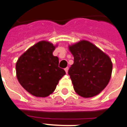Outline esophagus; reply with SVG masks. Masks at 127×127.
<instances>
[{
  "instance_id": "esophagus-1",
  "label": "esophagus",
  "mask_w": 127,
  "mask_h": 127,
  "mask_svg": "<svg viewBox=\"0 0 127 127\" xmlns=\"http://www.w3.org/2000/svg\"><path fill=\"white\" fill-rule=\"evenodd\" d=\"M64 70H65L66 73H68V67L65 68H64Z\"/></svg>"
}]
</instances>
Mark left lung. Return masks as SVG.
Listing matches in <instances>:
<instances>
[{"label":"left lung","mask_w":127,"mask_h":127,"mask_svg":"<svg viewBox=\"0 0 127 127\" xmlns=\"http://www.w3.org/2000/svg\"><path fill=\"white\" fill-rule=\"evenodd\" d=\"M68 48L74 63L68 73L75 92L85 98L97 95L111 79L113 63L110 57L87 40L69 45Z\"/></svg>","instance_id":"left-lung-1"}]
</instances>
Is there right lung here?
Segmentation results:
<instances>
[{"label": "right lung", "instance_id": "1", "mask_svg": "<svg viewBox=\"0 0 127 127\" xmlns=\"http://www.w3.org/2000/svg\"><path fill=\"white\" fill-rule=\"evenodd\" d=\"M55 48L50 42L42 40L29 48L16 62L18 82L32 95L37 97L49 96L66 74L59 67V58L53 55Z\"/></svg>", "mask_w": 127, "mask_h": 127}]
</instances>
